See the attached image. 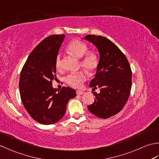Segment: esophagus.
<instances>
[{"label":"esophagus","mask_w":159,"mask_h":159,"mask_svg":"<svg viewBox=\"0 0 159 159\" xmlns=\"http://www.w3.org/2000/svg\"><path fill=\"white\" fill-rule=\"evenodd\" d=\"M83 94V91H80V90H77L76 91V94L77 95H82Z\"/></svg>","instance_id":"34e87169"}]
</instances>
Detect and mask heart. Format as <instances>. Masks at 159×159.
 Wrapping results in <instances>:
<instances>
[{
  "mask_svg": "<svg viewBox=\"0 0 159 159\" xmlns=\"http://www.w3.org/2000/svg\"><path fill=\"white\" fill-rule=\"evenodd\" d=\"M67 51L71 54L80 58V65L89 72L94 71L98 65V57L94 52H88V47L86 43L79 40H74L68 44L67 47ZM56 67L60 69L61 66V54H58L56 58ZM86 80V76L84 72H78L70 74L65 79V81L68 85L74 88H79Z\"/></svg>",
  "mask_w": 159,
  "mask_h": 159,
  "instance_id": "heart-1",
  "label": "heart"
}]
</instances>
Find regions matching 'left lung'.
Returning <instances> with one entry per match:
<instances>
[{"mask_svg":"<svg viewBox=\"0 0 159 159\" xmlns=\"http://www.w3.org/2000/svg\"><path fill=\"white\" fill-rule=\"evenodd\" d=\"M83 39L94 44L99 53V61L94 78L89 83L94 102L88 110L101 119L116 114L125 106L132 86V70L125 56L110 40L103 36L87 35Z\"/></svg>","mask_w":159,"mask_h":159,"instance_id":"8db88e82","label":"left lung"}]
</instances>
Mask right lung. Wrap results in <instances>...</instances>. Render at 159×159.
Returning a JSON list of instances; mask_svg holds the SVG:
<instances>
[{"instance_id":"add662e5","label":"right lung","mask_w":159,"mask_h":159,"mask_svg":"<svg viewBox=\"0 0 159 159\" xmlns=\"http://www.w3.org/2000/svg\"><path fill=\"white\" fill-rule=\"evenodd\" d=\"M65 35H51L31 52L21 70L19 89L22 102L33 119L43 125L58 122L65 115L67 102L76 90L52 87L56 78V58Z\"/></svg>"}]
</instances>
